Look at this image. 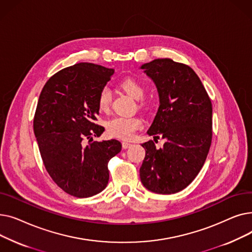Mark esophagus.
Listing matches in <instances>:
<instances>
[{
    "instance_id": "esophagus-1",
    "label": "esophagus",
    "mask_w": 252,
    "mask_h": 252,
    "mask_svg": "<svg viewBox=\"0 0 252 252\" xmlns=\"http://www.w3.org/2000/svg\"><path fill=\"white\" fill-rule=\"evenodd\" d=\"M130 146H131V144H130V143L123 142V148H124V149H127V148H129Z\"/></svg>"
}]
</instances>
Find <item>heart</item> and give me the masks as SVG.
<instances>
[{
	"label": "heart",
	"instance_id": "b5f03b06",
	"mask_svg": "<svg viewBox=\"0 0 252 252\" xmlns=\"http://www.w3.org/2000/svg\"><path fill=\"white\" fill-rule=\"evenodd\" d=\"M125 94L133 100H141L145 95V88L135 78H125L118 84ZM111 104V93L108 89H103L97 98V105L101 112H107ZM142 127L139 117H114L106 123V133L109 137L127 140L133 137L135 131Z\"/></svg>",
	"mask_w": 252,
	"mask_h": 252
}]
</instances>
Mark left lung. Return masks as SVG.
Wrapping results in <instances>:
<instances>
[{"instance_id": "1", "label": "left lung", "mask_w": 252, "mask_h": 252, "mask_svg": "<svg viewBox=\"0 0 252 252\" xmlns=\"http://www.w3.org/2000/svg\"><path fill=\"white\" fill-rule=\"evenodd\" d=\"M154 82L159 108L147 134L165 143L156 148L143 143L146 155L140 168L145 188L157 194H174L199 174L213 139V105L200 78L190 66L155 59L141 66Z\"/></svg>"}]
</instances>
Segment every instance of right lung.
<instances>
[{
    "label": "right lung",
    "mask_w": 252,
    "mask_h": 252,
    "mask_svg": "<svg viewBox=\"0 0 252 252\" xmlns=\"http://www.w3.org/2000/svg\"><path fill=\"white\" fill-rule=\"evenodd\" d=\"M113 73L94 63L74 64L51 76L37 101L33 131L44 165L52 180L74 197L103 191L108 162L122 150L114 139L92 142L104 131L95 124L97 98Z\"/></svg>",
    "instance_id": "add662e5"
}]
</instances>
